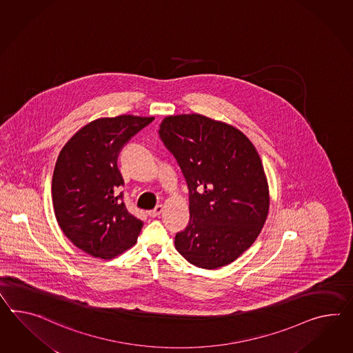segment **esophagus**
<instances>
[{"label":"esophagus","mask_w":353,"mask_h":353,"mask_svg":"<svg viewBox=\"0 0 353 353\" xmlns=\"http://www.w3.org/2000/svg\"><path fill=\"white\" fill-rule=\"evenodd\" d=\"M161 212H163V206H161V205H157V206H156L154 210L148 211V215H150L151 217H156L159 216Z\"/></svg>","instance_id":"obj_1"}]
</instances>
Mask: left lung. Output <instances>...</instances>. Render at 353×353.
Segmentation results:
<instances>
[{
	"mask_svg": "<svg viewBox=\"0 0 353 353\" xmlns=\"http://www.w3.org/2000/svg\"><path fill=\"white\" fill-rule=\"evenodd\" d=\"M159 136L190 190V223L175 248L192 265L217 269L260 234L269 212L261 159L242 132L199 114L168 117Z\"/></svg>",
	"mask_w": 353,
	"mask_h": 353,
	"instance_id": "obj_1",
	"label": "left lung"
}]
</instances>
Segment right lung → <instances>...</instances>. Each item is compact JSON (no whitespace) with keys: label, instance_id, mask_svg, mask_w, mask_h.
Instances as JSON below:
<instances>
[{"label":"right lung","instance_id":"1","mask_svg":"<svg viewBox=\"0 0 353 353\" xmlns=\"http://www.w3.org/2000/svg\"><path fill=\"white\" fill-rule=\"evenodd\" d=\"M154 118L97 119L63 145L52 176L54 216L72 243L93 257L111 259L137 242L143 223L123 202L118 168L123 147Z\"/></svg>","mask_w":353,"mask_h":353}]
</instances>
